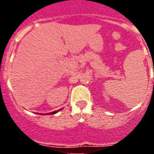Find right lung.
Instances as JSON below:
<instances>
[{"mask_svg":"<svg viewBox=\"0 0 154 154\" xmlns=\"http://www.w3.org/2000/svg\"><path fill=\"white\" fill-rule=\"evenodd\" d=\"M61 109H58V110H56V111H54V112H49V113H47L48 115H52V114H55L56 113V112H58V111H59V110H61ZM41 115H42V114H41Z\"/></svg>","mask_w":154,"mask_h":154,"instance_id":"obj_1","label":"right lung"}]
</instances>
